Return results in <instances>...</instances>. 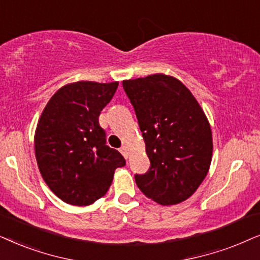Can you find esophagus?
<instances>
[{
  "mask_svg": "<svg viewBox=\"0 0 260 260\" xmlns=\"http://www.w3.org/2000/svg\"><path fill=\"white\" fill-rule=\"evenodd\" d=\"M120 152H121V153H122V155H123L124 158H126V159L128 158V147L126 146V145H123V146L120 148Z\"/></svg>",
  "mask_w": 260,
  "mask_h": 260,
  "instance_id": "1",
  "label": "esophagus"
}]
</instances>
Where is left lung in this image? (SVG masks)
Here are the masks:
<instances>
[{
    "label": "left lung",
    "instance_id": "obj_1",
    "mask_svg": "<svg viewBox=\"0 0 260 260\" xmlns=\"http://www.w3.org/2000/svg\"><path fill=\"white\" fill-rule=\"evenodd\" d=\"M136 115L151 166L136 175L138 188L162 206L181 203L209 171L212 129L205 112L177 78L155 74L122 82Z\"/></svg>",
    "mask_w": 260,
    "mask_h": 260
}]
</instances>
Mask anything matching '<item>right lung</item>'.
I'll return each mask as SVG.
<instances>
[{
  "instance_id": "right-lung-1",
  "label": "right lung",
  "mask_w": 260,
  "mask_h": 260,
  "mask_svg": "<svg viewBox=\"0 0 260 260\" xmlns=\"http://www.w3.org/2000/svg\"><path fill=\"white\" fill-rule=\"evenodd\" d=\"M119 82L70 83L52 96L38 121L34 147L38 168L55 196L89 206L108 191L114 171L126 160L106 145L101 110Z\"/></svg>"
}]
</instances>
